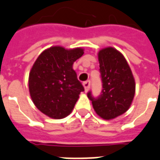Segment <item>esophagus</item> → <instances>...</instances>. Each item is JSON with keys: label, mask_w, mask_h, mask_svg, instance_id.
I'll use <instances>...</instances> for the list:
<instances>
[{"label": "esophagus", "mask_w": 160, "mask_h": 160, "mask_svg": "<svg viewBox=\"0 0 160 160\" xmlns=\"http://www.w3.org/2000/svg\"><path fill=\"white\" fill-rule=\"evenodd\" d=\"M90 85H91V82L90 81H86L83 82V87H84L85 92H88V90L90 88Z\"/></svg>", "instance_id": "34e87169"}]
</instances>
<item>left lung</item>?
Wrapping results in <instances>:
<instances>
[{
	"mask_svg": "<svg viewBox=\"0 0 160 160\" xmlns=\"http://www.w3.org/2000/svg\"><path fill=\"white\" fill-rule=\"evenodd\" d=\"M98 60L102 92L97 98L89 92L88 97L96 113L103 119L110 120L130 108L135 96V79L124 56L115 48L101 49L98 52Z\"/></svg>",
	"mask_w": 160,
	"mask_h": 160,
	"instance_id": "1",
	"label": "left lung"
}]
</instances>
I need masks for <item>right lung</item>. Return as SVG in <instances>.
Wrapping results in <instances>:
<instances>
[{
	"instance_id": "1",
	"label": "right lung",
	"mask_w": 160,
	"mask_h": 160,
	"mask_svg": "<svg viewBox=\"0 0 160 160\" xmlns=\"http://www.w3.org/2000/svg\"><path fill=\"white\" fill-rule=\"evenodd\" d=\"M84 54L81 47L55 46L42 51L32 67L28 88L32 102L42 113L55 119L70 114L84 91L72 64Z\"/></svg>"
}]
</instances>
